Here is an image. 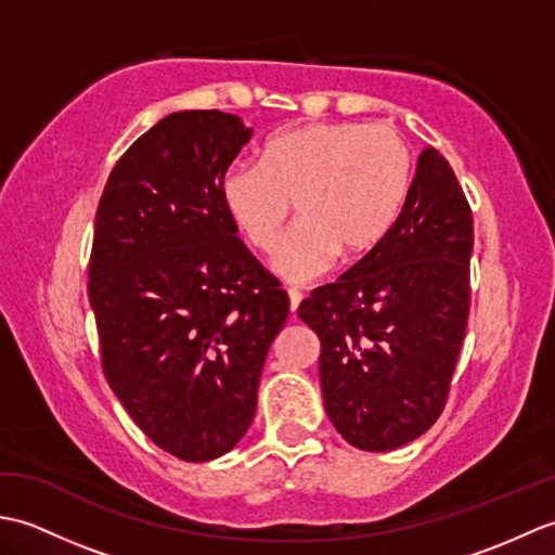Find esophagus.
<instances>
[{"label": "esophagus", "mask_w": 555, "mask_h": 555, "mask_svg": "<svg viewBox=\"0 0 555 555\" xmlns=\"http://www.w3.org/2000/svg\"><path fill=\"white\" fill-rule=\"evenodd\" d=\"M300 300H302V293L298 288H288V302H291L293 314H296V310L300 308Z\"/></svg>", "instance_id": "esophagus-1"}]
</instances>
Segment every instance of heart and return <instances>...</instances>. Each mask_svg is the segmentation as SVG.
I'll return each mask as SVG.
<instances>
[{
	"instance_id": "obj_1",
	"label": "heart",
	"mask_w": 555,
	"mask_h": 555,
	"mask_svg": "<svg viewBox=\"0 0 555 555\" xmlns=\"http://www.w3.org/2000/svg\"><path fill=\"white\" fill-rule=\"evenodd\" d=\"M412 183V155L391 126L310 121L284 128L219 179L223 215L245 243L271 253L296 199L298 223L271 259L281 279L308 284L344 255L367 257L391 233Z\"/></svg>"
}]
</instances>
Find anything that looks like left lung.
<instances>
[{"instance_id": "1", "label": "left lung", "mask_w": 555, "mask_h": 555, "mask_svg": "<svg viewBox=\"0 0 555 555\" xmlns=\"http://www.w3.org/2000/svg\"><path fill=\"white\" fill-rule=\"evenodd\" d=\"M473 243L463 188L427 147L386 241L300 302L322 340L326 415L350 446L393 451L439 420L467 328Z\"/></svg>"}]
</instances>
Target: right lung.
<instances>
[{
	"instance_id": "1",
	"label": "right lung",
	"mask_w": 555,
	"mask_h": 555,
	"mask_svg": "<svg viewBox=\"0 0 555 555\" xmlns=\"http://www.w3.org/2000/svg\"><path fill=\"white\" fill-rule=\"evenodd\" d=\"M253 128L176 112L124 152L104 185L88 267L102 370L128 415L185 463L243 439L288 296L223 215L219 179Z\"/></svg>"
}]
</instances>
